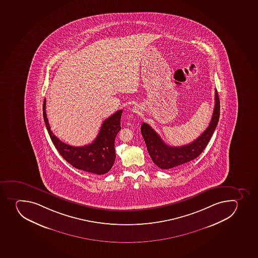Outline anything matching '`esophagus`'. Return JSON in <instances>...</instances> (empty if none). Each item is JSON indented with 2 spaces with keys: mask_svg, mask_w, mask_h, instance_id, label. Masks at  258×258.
<instances>
[{
  "mask_svg": "<svg viewBox=\"0 0 258 258\" xmlns=\"http://www.w3.org/2000/svg\"><path fill=\"white\" fill-rule=\"evenodd\" d=\"M132 111L133 113H136V114H140V113L142 112V108H141V107H140V105L136 104V105L133 107Z\"/></svg>",
  "mask_w": 258,
  "mask_h": 258,
  "instance_id": "34e87169",
  "label": "esophagus"
}]
</instances>
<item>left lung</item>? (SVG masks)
Returning <instances> with one entry per match:
<instances>
[{"label":"left lung","instance_id":"left-lung-1","mask_svg":"<svg viewBox=\"0 0 258 258\" xmlns=\"http://www.w3.org/2000/svg\"><path fill=\"white\" fill-rule=\"evenodd\" d=\"M215 101L213 114L208 127L197 140L186 145L179 147L167 145L148 123H142L141 134L147 146L148 152L155 165L160 169H171L189 162L202 154L208 145L220 118V100L216 89Z\"/></svg>","mask_w":258,"mask_h":258}]
</instances>
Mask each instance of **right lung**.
Instances as JSON below:
<instances>
[{
  "instance_id": "obj_1",
  "label": "right lung",
  "mask_w": 258,
  "mask_h": 258,
  "mask_svg": "<svg viewBox=\"0 0 258 258\" xmlns=\"http://www.w3.org/2000/svg\"><path fill=\"white\" fill-rule=\"evenodd\" d=\"M42 111L50 138L56 150L67 162L76 169L95 174H104L110 170L115 160L114 141L121 130L120 118L123 110L117 111L103 121L95 140L91 144L81 147L67 145L53 135L46 113V98Z\"/></svg>"
}]
</instances>
